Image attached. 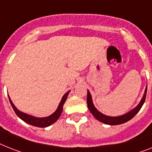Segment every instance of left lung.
Here are the masks:
<instances>
[{"label":"left lung","instance_id":"obj_1","mask_svg":"<svg viewBox=\"0 0 152 152\" xmlns=\"http://www.w3.org/2000/svg\"><path fill=\"white\" fill-rule=\"evenodd\" d=\"M146 94H147V87L145 88V94L143 96L142 99L140 102V103L138 104V106H137L135 109H134L133 110L130 111L127 113L124 114L123 116H116V117H112V116H108L104 115V114L101 113L100 112H99L96 109V107L94 106L93 103H92V100H91V94H90L89 91L88 90V94H87V104L88 107L89 109L90 112L91 113V114L93 115L98 120H99L101 122L104 123V124H109V125H118V124H124V123H126L127 121H129L130 120L134 117V116L136 115L137 113L139 112V110H141V108L142 107L143 104L145 101V98H146Z\"/></svg>","mask_w":152,"mask_h":152}]
</instances>
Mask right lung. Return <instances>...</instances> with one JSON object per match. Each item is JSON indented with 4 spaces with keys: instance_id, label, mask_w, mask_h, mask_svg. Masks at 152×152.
Returning a JSON list of instances; mask_svg holds the SVG:
<instances>
[{
    "instance_id": "add662e5",
    "label": "right lung",
    "mask_w": 152,
    "mask_h": 152,
    "mask_svg": "<svg viewBox=\"0 0 152 152\" xmlns=\"http://www.w3.org/2000/svg\"><path fill=\"white\" fill-rule=\"evenodd\" d=\"M69 91H67V93L63 96L62 99H61V102L59 104V106L58 108H57V110H56L52 115H50V116H47V117H44V118H37V117H34V116H30V115H28V114L24 113L19 111V110H18L17 108L15 106L13 102H11L10 97L9 101L11 106L13 108L15 113L17 114V116H18L20 119H22L23 121H25V122L27 123V124H30V125H32V126H38V127H46V126H50V125H51L52 124L56 122V120H58L59 117L61 116L63 111V106H64L65 101L67 99V96H68Z\"/></svg>"
}]
</instances>
